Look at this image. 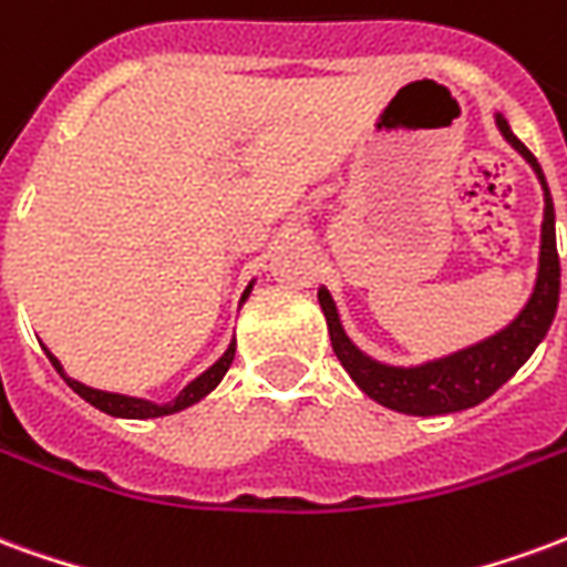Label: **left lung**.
I'll list each match as a JSON object with an SVG mask.
<instances>
[{
  "mask_svg": "<svg viewBox=\"0 0 567 567\" xmlns=\"http://www.w3.org/2000/svg\"><path fill=\"white\" fill-rule=\"evenodd\" d=\"M495 124L504 133V140L532 163V169L540 178L544 187V224H540V264H537L535 291L528 297L525 309L516 319L488 337L483 343L467 346L462 352H452L437 361H427L419 368H389L368 358L346 337L337 307L331 295L321 288L319 303L324 319H328V333L331 346L346 373L355 380L361 392L373 398L377 404L406 413V416H443V413H458L467 406H476L495 394L511 380L516 370L523 368L528 355L535 352L537 343L547 337L556 307H559V251H556V212H553V197H549L547 178L540 173V163L535 154L525 148L523 142L513 136L511 124L504 115H495Z\"/></svg>",
  "mask_w": 567,
  "mask_h": 567,
  "instance_id": "left-lung-1",
  "label": "left lung"
}]
</instances>
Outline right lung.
Listing matches in <instances>:
<instances>
[{
	"mask_svg": "<svg viewBox=\"0 0 567 567\" xmlns=\"http://www.w3.org/2000/svg\"><path fill=\"white\" fill-rule=\"evenodd\" d=\"M248 291H251V285L246 288V295H243V303H246ZM48 352V349H44ZM234 355H236V343L227 346V352H224L215 364H212L206 373H199L197 380L190 382V385H185L182 392H178V398L175 401H169V404H151V401H142V398H127V394H115V392H100V389H91V385H84V382L79 380H69L66 373H63V368H60V361H56L51 352H48V358H51V364L56 368V373L63 377V380L69 382V389L75 394H81L87 404H93L96 410H103V413H109V416H121V419H157V416H169V413H178V410H185V406L197 404V401H203L206 394L218 385V382L224 380V373H227V368L234 364Z\"/></svg>",
	"mask_w": 567,
	"mask_h": 567,
	"instance_id": "obj_1",
	"label": "right lung"
}]
</instances>
